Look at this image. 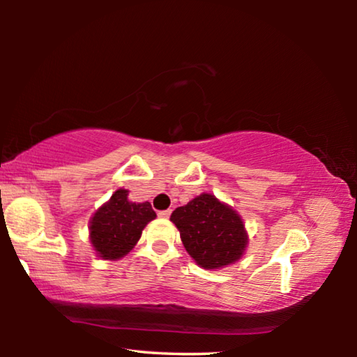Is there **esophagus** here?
<instances>
[{
  "instance_id": "1",
  "label": "esophagus",
  "mask_w": 357,
  "mask_h": 357,
  "mask_svg": "<svg viewBox=\"0 0 357 357\" xmlns=\"http://www.w3.org/2000/svg\"><path fill=\"white\" fill-rule=\"evenodd\" d=\"M170 214H172V211L170 209H165V211H159V217H162V219H168V217H170Z\"/></svg>"
}]
</instances>
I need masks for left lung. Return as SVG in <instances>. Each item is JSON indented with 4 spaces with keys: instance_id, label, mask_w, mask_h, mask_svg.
<instances>
[{
    "instance_id": "left-lung-1",
    "label": "left lung",
    "mask_w": 357,
    "mask_h": 357,
    "mask_svg": "<svg viewBox=\"0 0 357 357\" xmlns=\"http://www.w3.org/2000/svg\"><path fill=\"white\" fill-rule=\"evenodd\" d=\"M170 220L179 229L187 253L204 269L231 264L245 250L247 233L241 217L209 193L174 209Z\"/></svg>"
}]
</instances>
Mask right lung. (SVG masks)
I'll return each instance as SVG.
<instances>
[{
	"instance_id": "right-lung-1",
	"label": "right lung",
	"mask_w": 357,
	"mask_h": 357,
	"mask_svg": "<svg viewBox=\"0 0 357 357\" xmlns=\"http://www.w3.org/2000/svg\"><path fill=\"white\" fill-rule=\"evenodd\" d=\"M129 192L116 190L110 202L96 211L91 219V244L104 259H119L140 239L146 223L155 219L149 202L132 203Z\"/></svg>"
}]
</instances>
